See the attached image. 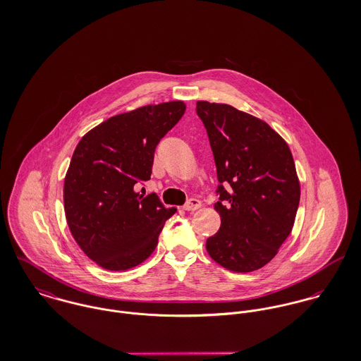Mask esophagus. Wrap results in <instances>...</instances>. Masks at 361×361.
Here are the masks:
<instances>
[{"label":"esophagus","instance_id":"34e87169","mask_svg":"<svg viewBox=\"0 0 361 361\" xmlns=\"http://www.w3.org/2000/svg\"><path fill=\"white\" fill-rule=\"evenodd\" d=\"M200 207H202L200 200H197V199H190V200L183 206V209H186V211H195V209H197V208H200Z\"/></svg>","mask_w":361,"mask_h":361}]
</instances>
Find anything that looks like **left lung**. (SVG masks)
<instances>
[{
	"instance_id": "obj_1",
	"label": "left lung",
	"mask_w": 361,
	"mask_h": 361,
	"mask_svg": "<svg viewBox=\"0 0 361 361\" xmlns=\"http://www.w3.org/2000/svg\"><path fill=\"white\" fill-rule=\"evenodd\" d=\"M216 166L219 231L207 239L215 262L259 269L290 235L300 182L288 143L264 121L228 104L197 102Z\"/></svg>"
}]
</instances>
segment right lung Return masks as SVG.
<instances>
[{
  "label": "right lung",
  "mask_w": 361,
  "mask_h": 361,
  "mask_svg": "<svg viewBox=\"0 0 361 361\" xmlns=\"http://www.w3.org/2000/svg\"><path fill=\"white\" fill-rule=\"evenodd\" d=\"M185 109L183 102H168L111 116L73 152L63 182L66 222L85 255L105 269L125 271L150 257L176 212L135 185L150 179L155 147Z\"/></svg>",
  "instance_id": "right-lung-1"
}]
</instances>
